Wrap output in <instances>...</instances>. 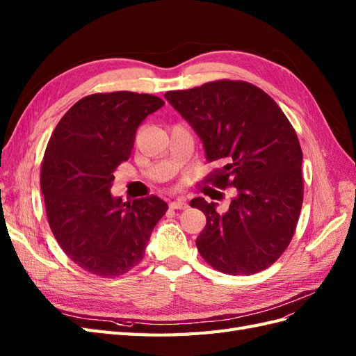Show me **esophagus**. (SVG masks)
<instances>
[{
  "mask_svg": "<svg viewBox=\"0 0 356 356\" xmlns=\"http://www.w3.org/2000/svg\"><path fill=\"white\" fill-rule=\"evenodd\" d=\"M187 207H188V204H187L186 199H177V200L169 203L170 209H186Z\"/></svg>",
  "mask_w": 356,
  "mask_h": 356,
  "instance_id": "obj_1",
  "label": "esophagus"
}]
</instances>
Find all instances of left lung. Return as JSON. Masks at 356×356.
I'll list each match as a JSON object with an SVG mask.
<instances>
[{"instance_id":"1","label":"left lung","mask_w":356,"mask_h":356,"mask_svg":"<svg viewBox=\"0 0 356 356\" xmlns=\"http://www.w3.org/2000/svg\"><path fill=\"white\" fill-rule=\"evenodd\" d=\"M165 98L220 166L207 182L238 190L224 213L203 197L190 202L207 217L196 239L203 260L227 275L270 267L293 239L303 204V153L293 124L264 90L242 80H215Z\"/></svg>"}]
</instances>
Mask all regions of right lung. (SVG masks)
I'll use <instances>...</instances> for the list:
<instances>
[{"label": "right lung", "instance_id": "right-lung-1", "mask_svg": "<svg viewBox=\"0 0 356 356\" xmlns=\"http://www.w3.org/2000/svg\"><path fill=\"white\" fill-rule=\"evenodd\" d=\"M163 105L148 93H93L71 106L49 139L41 165L47 221L62 251L92 275L132 270L168 211L157 196L123 203L110 193L138 126Z\"/></svg>", "mask_w": 356, "mask_h": 356}]
</instances>
